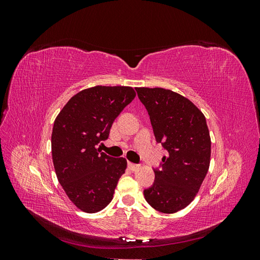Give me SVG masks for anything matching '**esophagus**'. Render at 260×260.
Returning a JSON list of instances; mask_svg holds the SVG:
<instances>
[{
    "mask_svg": "<svg viewBox=\"0 0 260 260\" xmlns=\"http://www.w3.org/2000/svg\"><path fill=\"white\" fill-rule=\"evenodd\" d=\"M128 167H129V169L130 170H132V171H136V170H138L139 168H140V165H138V164H133V162H128Z\"/></svg>",
    "mask_w": 260,
    "mask_h": 260,
    "instance_id": "1",
    "label": "esophagus"
}]
</instances>
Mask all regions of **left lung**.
I'll list each match as a JSON object with an SVG mask.
<instances>
[{
	"instance_id": "obj_1",
	"label": "left lung",
	"mask_w": 260,
	"mask_h": 260,
	"mask_svg": "<svg viewBox=\"0 0 260 260\" xmlns=\"http://www.w3.org/2000/svg\"><path fill=\"white\" fill-rule=\"evenodd\" d=\"M145 106L157 143L168 152L155 180L144 190L146 202L164 214L186 207L205 179L210 162V137L205 116L190 100L161 88H136Z\"/></svg>"
}]
</instances>
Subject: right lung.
I'll return each instance as SVG.
<instances>
[{"instance_id":"1","label":"right lung","mask_w":260,"mask_h":260,"mask_svg":"<svg viewBox=\"0 0 260 260\" xmlns=\"http://www.w3.org/2000/svg\"><path fill=\"white\" fill-rule=\"evenodd\" d=\"M135 98L131 86H93L70 99L54 121L55 172L69 200L84 212H98L111 203L127 168L122 157L114 158L96 146L108 139L114 120Z\"/></svg>"}]
</instances>
